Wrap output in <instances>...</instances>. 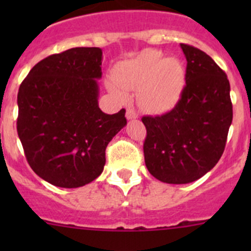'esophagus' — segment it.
I'll use <instances>...</instances> for the list:
<instances>
[{"mask_svg":"<svg viewBox=\"0 0 251 251\" xmlns=\"http://www.w3.org/2000/svg\"><path fill=\"white\" fill-rule=\"evenodd\" d=\"M126 118H127L128 120H133V119L138 118V114L136 113V110L133 109V108H127V110H126Z\"/></svg>","mask_w":251,"mask_h":251,"instance_id":"esophagus-1","label":"esophagus"}]
</instances>
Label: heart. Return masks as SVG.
<instances>
[{"label":"heart","mask_w":251,"mask_h":251,"mask_svg":"<svg viewBox=\"0 0 251 251\" xmlns=\"http://www.w3.org/2000/svg\"><path fill=\"white\" fill-rule=\"evenodd\" d=\"M186 72L176 58H164L155 50H146L116 65L108 90L118 100H127L126 90H137L138 103L144 110L163 114L178 102L184 86Z\"/></svg>","instance_id":"heart-1"}]
</instances>
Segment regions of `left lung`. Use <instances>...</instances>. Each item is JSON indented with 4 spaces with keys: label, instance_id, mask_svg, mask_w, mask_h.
Returning a JSON list of instances; mask_svg holds the SVG:
<instances>
[{
    "label": "left lung",
    "instance_id": "8db88e82",
    "mask_svg": "<svg viewBox=\"0 0 251 251\" xmlns=\"http://www.w3.org/2000/svg\"><path fill=\"white\" fill-rule=\"evenodd\" d=\"M186 85L173 110L143 116V151L151 175L165 183L197 181L217 164L233 119L229 81L210 55L181 44Z\"/></svg>",
    "mask_w": 251,
    "mask_h": 251
}]
</instances>
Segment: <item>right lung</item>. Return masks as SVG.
Listing matches in <instances>:
<instances>
[{
    "label": "right lung",
    "instance_id": "obj_1",
    "mask_svg": "<svg viewBox=\"0 0 251 251\" xmlns=\"http://www.w3.org/2000/svg\"><path fill=\"white\" fill-rule=\"evenodd\" d=\"M100 65V48H70L37 63L19 87L18 136L30 168L53 186L97 178L108 143L127 123L125 109L109 115L98 107Z\"/></svg>",
    "mask_w": 251,
    "mask_h": 251
}]
</instances>
